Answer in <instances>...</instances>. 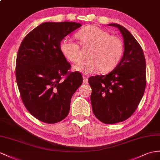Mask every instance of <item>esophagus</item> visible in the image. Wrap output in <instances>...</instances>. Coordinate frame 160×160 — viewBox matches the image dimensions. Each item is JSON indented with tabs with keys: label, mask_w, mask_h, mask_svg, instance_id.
<instances>
[{
	"label": "esophagus",
	"mask_w": 160,
	"mask_h": 160,
	"mask_svg": "<svg viewBox=\"0 0 160 160\" xmlns=\"http://www.w3.org/2000/svg\"><path fill=\"white\" fill-rule=\"evenodd\" d=\"M83 82L87 84L88 82V78L87 76H83Z\"/></svg>",
	"instance_id": "34e87169"
}]
</instances>
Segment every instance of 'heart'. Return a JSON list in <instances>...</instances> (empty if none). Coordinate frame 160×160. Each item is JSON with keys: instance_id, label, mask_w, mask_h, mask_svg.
Segmentation results:
<instances>
[{"instance_id": "b5f03b06", "label": "heart", "mask_w": 160, "mask_h": 160, "mask_svg": "<svg viewBox=\"0 0 160 160\" xmlns=\"http://www.w3.org/2000/svg\"><path fill=\"white\" fill-rule=\"evenodd\" d=\"M82 47H89V59L82 61L73 67L76 71L83 73H95L99 70L107 73L116 68L122 58L124 46L122 40L97 26H89L80 30L76 34ZM62 55L72 63L81 59L78 44L64 38L59 44Z\"/></svg>"}]
</instances>
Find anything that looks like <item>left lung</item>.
<instances>
[{
    "label": "left lung",
    "mask_w": 160,
    "mask_h": 160,
    "mask_svg": "<svg viewBox=\"0 0 160 160\" xmlns=\"http://www.w3.org/2000/svg\"><path fill=\"white\" fill-rule=\"evenodd\" d=\"M124 51L120 63L107 75L88 78L92 88L91 101L97 119L111 124L128 119L137 109L146 87V62L141 45L130 32L120 24Z\"/></svg>",
    "instance_id": "1"
}]
</instances>
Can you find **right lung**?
Masks as SVG:
<instances>
[{
	"mask_svg": "<svg viewBox=\"0 0 160 160\" xmlns=\"http://www.w3.org/2000/svg\"><path fill=\"white\" fill-rule=\"evenodd\" d=\"M82 25L45 22L23 38L16 59L15 76L23 103L41 122L55 124L67 117L72 95L82 83L79 72L62 55L61 41Z\"/></svg>",
	"mask_w": 160,
	"mask_h": 160,
	"instance_id": "add662e5",
	"label": "right lung"
}]
</instances>
